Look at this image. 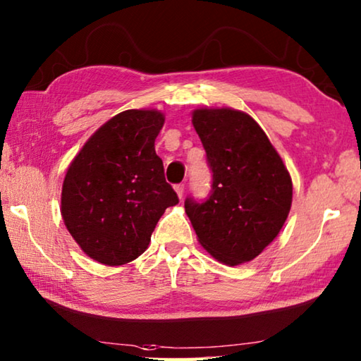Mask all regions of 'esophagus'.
I'll return each instance as SVG.
<instances>
[{"label": "esophagus", "mask_w": 361, "mask_h": 361, "mask_svg": "<svg viewBox=\"0 0 361 361\" xmlns=\"http://www.w3.org/2000/svg\"><path fill=\"white\" fill-rule=\"evenodd\" d=\"M175 191H176V194H178V197L183 199V194H185V185H183V183L175 185Z\"/></svg>", "instance_id": "obj_1"}]
</instances>
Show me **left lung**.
<instances>
[{
    "label": "left lung",
    "mask_w": 361,
    "mask_h": 361,
    "mask_svg": "<svg viewBox=\"0 0 361 361\" xmlns=\"http://www.w3.org/2000/svg\"><path fill=\"white\" fill-rule=\"evenodd\" d=\"M192 124L212 170V191L203 200L186 197L191 224L213 257L227 265L252 260L276 238L290 212V175L249 115L199 109Z\"/></svg>",
    "instance_id": "1"
}]
</instances>
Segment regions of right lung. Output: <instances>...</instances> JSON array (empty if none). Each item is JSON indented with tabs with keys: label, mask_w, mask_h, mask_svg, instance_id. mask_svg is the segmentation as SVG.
<instances>
[{
	"label": "right lung",
	"mask_w": 361,
	"mask_h": 361,
	"mask_svg": "<svg viewBox=\"0 0 361 361\" xmlns=\"http://www.w3.org/2000/svg\"><path fill=\"white\" fill-rule=\"evenodd\" d=\"M162 124L156 110L118 114L90 137L68 169L64 224L83 252L104 265L139 257L166 208L180 202L154 152Z\"/></svg>",
	"instance_id": "obj_1"
}]
</instances>
